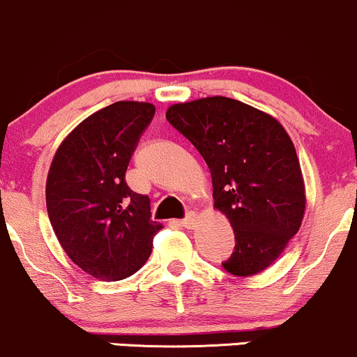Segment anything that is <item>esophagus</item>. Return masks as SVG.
Instances as JSON below:
<instances>
[{
    "label": "esophagus",
    "instance_id": "34e87169",
    "mask_svg": "<svg viewBox=\"0 0 357 357\" xmlns=\"http://www.w3.org/2000/svg\"><path fill=\"white\" fill-rule=\"evenodd\" d=\"M197 220H198V215L197 213H190L186 218H183L181 223L185 229H195V225H197Z\"/></svg>",
    "mask_w": 357,
    "mask_h": 357
}]
</instances>
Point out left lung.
Here are the masks:
<instances>
[{
	"label": "left lung",
	"instance_id": "left-lung-1",
	"mask_svg": "<svg viewBox=\"0 0 357 357\" xmlns=\"http://www.w3.org/2000/svg\"><path fill=\"white\" fill-rule=\"evenodd\" d=\"M166 119L203 155L213 206L234 229L236 250L223 269L242 278L268 269L300 230L307 206L288 132L269 113L225 96L171 105Z\"/></svg>",
	"mask_w": 357,
	"mask_h": 357
}]
</instances>
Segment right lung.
I'll list each match as a JSON object with an SVG mask.
<instances>
[{"label": "right lung", "mask_w": 357, "mask_h": 357, "mask_svg": "<svg viewBox=\"0 0 357 357\" xmlns=\"http://www.w3.org/2000/svg\"><path fill=\"white\" fill-rule=\"evenodd\" d=\"M155 107L116 101L89 115L57 147L45 183L49 220L69 259L101 281L139 271L162 223L125 172Z\"/></svg>", "instance_id": "add662e5"}]
</instances>
